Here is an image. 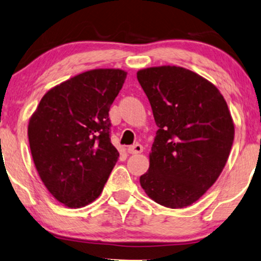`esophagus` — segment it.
<instances>
[{"mask_svg":"<svg viewBox=\"0 0 261 261\" xmlns=\"http://www.w3.org/2000/svg\"><path fill=\"white\" fill-rule=\"evenodd\" d=\"M128 153H130V154H138V153H141L144 151V147H142V145L140 144H135V145H132L129 147L127 148Z\"/></svg>","mask_w":261,"mask_h":261,"instance_id":"1","label":"esophagus"}]
</instances>
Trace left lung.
<instances>
[{"label": "left lung", "mask_w": 261, "mask_h": 261, "mask_svg": "<svg viewBox=\"0 0 261 261\" xmlns=\"http://www.w3.org/2000/svg\"><path fill=\"white\" fill-rule=\"evenodd\" d=\"M137 77L159 128L140 184L158 204L184 208L226 165L234 141L229 109L215 85L184 67H149Z\"/></svg>", "instance_id": "obj_1"}]
</instances>
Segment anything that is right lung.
I'll use <instances>...</instances> for the list:
<instances>
[{"mask_svg":"<svg viewBox=\"0 0 261 261\" xmlns=\"http://www.w3.org/2000/svg\"><path fill=\"white\" fill-rule=\"evenodd\" d=\"M127 72L91 70L45 94L28 124V140L39 176L69 208L101 195L119 152L110 141V106Z\"/></svg>","mask_w":261,"mask_h":261,"instance_id":"add662e5","label":"right lung"}]
</instances>
